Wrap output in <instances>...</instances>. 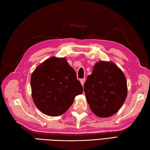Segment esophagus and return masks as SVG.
I'll return each instance as SVG.
<instances>
[{
    "label": "esophagus",
    "instance_id": "obj_1",
    "mask_svg": "<svg viewBox=\"0 0 150 150\" xmlns=\"http://www.w3.org/2000/svg\"><path fill=\"white\" fill-rule=\"evenodd\" d=\"M85 81H86V79H81L80 80V82H81V84H82V86H84V82H85Z\"/></svg>",
    "mask_w": 150,
    "mask_h": 150
}]
</instances>
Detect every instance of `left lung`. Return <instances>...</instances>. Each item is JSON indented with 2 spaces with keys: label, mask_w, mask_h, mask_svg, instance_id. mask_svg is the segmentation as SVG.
I'll use <instances>...</instances> for the list:
<instances>
[{
  "label": "left lung",
  "mask_w": 150,
  "mask_h": 150,
  "mask_svg": "<svg viewBox=\"0 0 150 150\" xmlns=\"http://www.w3.org/2000/svg\"><path fill=\"white\" fill-rule=\"evenodd\" d=\"M84 91L91 110L97 116L108 118L122 107L127 95L124 73L112 62L99 61L87 77Z\"/></svg>",
  "instance_id": "1"
}]
</instances>
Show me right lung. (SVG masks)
Listing matches in <instances>:
<instances>
[{"instance_id": "obj_1", "label": "right lung", "mask_w": 150, "mask_h": 150, "mask_svg": "<svg viewBox=\"0 0 150 150\" xmlns=\"http://www.w3.org/2000/svg\"><path fill=\"white\" fill-rule=\"evenodd\" d=\"M30 84L35 105L49 116L66 112L75 96L83 92L75 70L65 58L52 57L40 64L32 73Z\"/></svg>"}]
</instances>
